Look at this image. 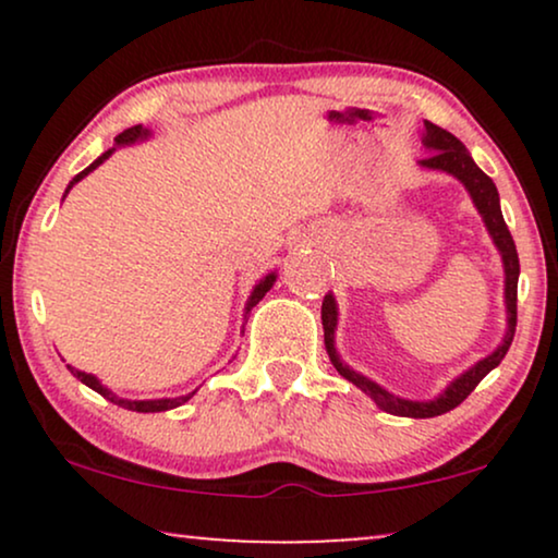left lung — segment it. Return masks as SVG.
Listing matches in <instances>:
<instances>
[{"mask_svg": "<svg viewBox=\"0 0 558 558\" xmlns=\"http://www.w3.org/2000/svg\"><path fill=\"white\" fill-rule=\"evenodd\" d=\"M422 144L429 149V157L418 159V167L422 170H432V172H447L452 174L454 180H460L464 190H468L472 203L483 218V223L490 233V239L498 248V254L502 258V274H506V292H502V300H506V335H502L500 345L493 350L490 355H485L483 361H477L475 365H470L468 371L460 373L454 380H449L445 391L439 396H434L429 401H411V399H401V396H393L391 391H386L384 386H378L376 380H371L363 373H357L350 368L348 363H342V357L335 348V330H338V302H335V294L327 292L323 300V330H325V348L327 355L335 365V371L340 373L342 378L350 380V384L361 388L365 396H371L376 401V407L386 414L393 416H409V418H432L439 414H447L454 407L468 399V396L475 391V386L483 380L487 373L493 368H498L502 357H506L510 342H513L515 335V315H518V274H521V264H518V251L513 243V235H510L506 220H502V210H500V195L495 182L487 178V174L480 170L475 165V159L470 157V151L464 144L457 140L454 134H449L447 129H441L432 121H424V132H422Z\"/></svg>", "mask_w": 558, "mask_h": 558, "instance_id": "left-lung-1", "label": "left lung"}]
</instances>
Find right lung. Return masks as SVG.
Returning a JSON list of instances; mask_svg holds the SVG:
<instances>
[{
	"mask_svg": "<svg viewBox=\"0 0 558 558\" xmlns=\"http://www.w3.org/2000/svg\"><path fill=\"white\" fill-rule=\"evenodd\" d=\"M151 136V132L149 129H144L142 124H136V126H132V129H126V132H121L117 140H113V147L111 149H106L101 157H96L94 162H90L86 170L83 172H78L75 174V178L68 182V187H65V195L71 193V187L75 185V182H81L83 178H86V174H90L96 170L98 165H104L106 159H109L113 151H117L119 147H132V144H136V142H147ZM65 195H63V201H65ZM274 281H277V271H269L266 274V277H262L256 281V287L251 289V294H248V300H246V307H243V319L248 317V312L256 307L258 302L264 300V294L269 292V289L274 287ZM68 371L73 373L75 378L81 380V384H86L88 388H94L96 393H101L106 401H111V403H117V407H121V409H129V411H140V414H157V411H170V409H178V407H182V403L185 401H190L195 396V391L193 393H185V396H174V399H147V401H132V399H121V396H117L111 391V388H106L101 380H98L94 373H86V371H78V368H73V365H68Z\"/></svg>",
	"mask_w": 558,
	"mask_h": 558,
	"instance_id": "right-lung-1",
	"label": "right lung"
}]
</instances>
